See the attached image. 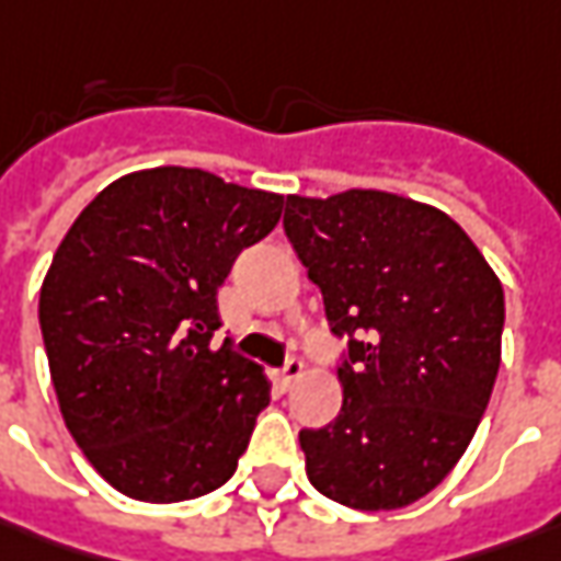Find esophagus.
<instances>
[{"instance_id":"obj_1","label":"esophagus","mask_w":561,"mask_h":561,"mask_svg":"<svg viewBox=\"0 0 561 561\" xmlns=\"http://www.w3.org/2000/svg\"><path fill=\"white\" fill-rule=\"evenodd\" d=\"M300 376H304V363L291 357L288 363H285V369L279 373V378H276L279 391H291V388H295V381H298Z\"/></svg>"}]
</instances>
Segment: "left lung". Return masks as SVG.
I'll use <instances>...</instances> for the list:
<instances>
[{"label": "left lung", "mask_w": 561, "mask_h": 561, "mask_svg": "<svg viewBox=\"0 0 561 561\" xmlns=\"http://www.w3.org/2000/svg\"><path fill=\"white\" fill-rule=\"evenodd\" d=\"M282 226L347 335L341 413L300 432L307 478L351 510H403L450 474L488 410L503 285L459 222L391 192L288 195Z\"/></svg>", "instance_id": "1"}]
</instances>
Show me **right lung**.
Masks as SVG:
<instances>
[{"label": "right lung", "mask_w": 561, "mask_h": 561, "mask_svg": "<svg viewBox=\"0 0 561 561\" xmlns=\"http://www.w3.org/2000/svg\"><path fill=\"white\" fill-rule=\"evenodd\" d=\"M285 198L198 167L102 188L61 239L39 329L65 425L114 491L180 503L226 484L270 403L257 363L220 347L217 288Z\"/></svg>", "instance_id": "1"}]
</instances>
